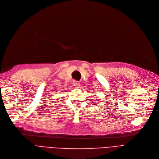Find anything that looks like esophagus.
<instances>
[{
    "instance_id": "esophagus-1",
    "label": "esophagus",
    "mask_w": 159,
    "mask_h": 159,
    "mask_svg": "<svg viewBox=\"0 0 159 159\" xmlns=\"http://www.w3.org/2000/svg\"><path fill=\"white\" fill-rule=\"evenodd\" d=\"M80 85H81V84L79 81H74V86H75V87L79 88L80 87Z\"/></svg>"
}]
</instances>
